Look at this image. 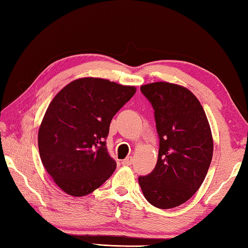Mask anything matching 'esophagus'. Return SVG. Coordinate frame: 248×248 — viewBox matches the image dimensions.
Instances as JSON below:
<instances>
[{"label":"esophagus","mask_w":248,"mask_h":248,"mask_svg":"<svg viewBox=\"0 0 248 248\" xmlns=\"http://www.w3.org/2000/svg\"><path fill=\"white\" fill-rule=\"evenodd\" d=\"M123 164L125 165V166L131 165V164H132V157L129 156V157H127V158H124V161H123Z\"/></svg>","instance_id":"1"}]
</instances>
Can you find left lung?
<instances>
[{"label": "left lung", "instance_id": "obj_1", "mask_svg": "<svg viewBox=\"0 0 248 248\" xmlns=\"http://www.w3.org/2000/svg\"><path fill=\"white\" fill-rule=\"evenodd\" d=\"M154 109L159 139L157 163L140 176L145 199L170 209L186 202L203 183L212 159L213 141L207 116L189 90L166 82L141 86Z\"/></svg>", "mask_w": 248, "mask_h": 248}]
</instances>
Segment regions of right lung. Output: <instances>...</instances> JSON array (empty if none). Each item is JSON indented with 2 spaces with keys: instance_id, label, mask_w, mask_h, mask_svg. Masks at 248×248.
Returning <instances> with one entry per match:
<instances>
[{
  "instance_id": "add662e5",
  "label": "right lung",
  "mask_w": 248,
  "mask_h": 248,
  "mask_svg": "<svg viewBox=\"0 0 248 248\" xmlns=\"http://www.w3.org/2000/svg\"><path fill=\"white\" fill-rule=\"evenodd\" d=\"M136 87L104 78H78L56 95L38 132L41 162L59 187L86 196L106 182L117 163L106 139L111 119Z\"/></svg>"
}]
</instances>
